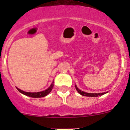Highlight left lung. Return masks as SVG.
Here are the masks:
<instances>
[{
  "instance_id": "1",
  "label": "left lung",
  "mask_w": 130,
  "mask_h": 130,
  "mask_svg": "<svg viewBox=\"0 0 130 130\" xmlns=\"http://www.w3.org/2000/svg\"><path fill=\"white\" fill-rule=\"evenodd\" d=\"M75 86V88L77 91L79 93L80 95H84V96H87V97H98V96H101V95H103L104 94H106L108 92H102V93H88V92H86L84 91H82V90H80L78 87H77V86Z\"/></svg>"
}]
</instances>
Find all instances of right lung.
<instances>
[{"instance_id": "1", "label": "right lung", "mask_w": 130, "mask_h": 130, "mask_svg": "<svg viewBox=\"0 0 130 130\" xmlns=\"http://www.w3.org/2000/svg\"><path fill=\"white\" fill-rule=\"evenodd\" d=\"M53 86H54V85H53V82L52 83V84L50 85V86L47 89L43 90V91L38 92H25V91H23V90L19 89H18V87H16V88L19 92L24 94L25 95L31 97V98H43V97L44 96H46V95H48L51 91H52V89H53Z\"/></svg>"}]
</instances>
